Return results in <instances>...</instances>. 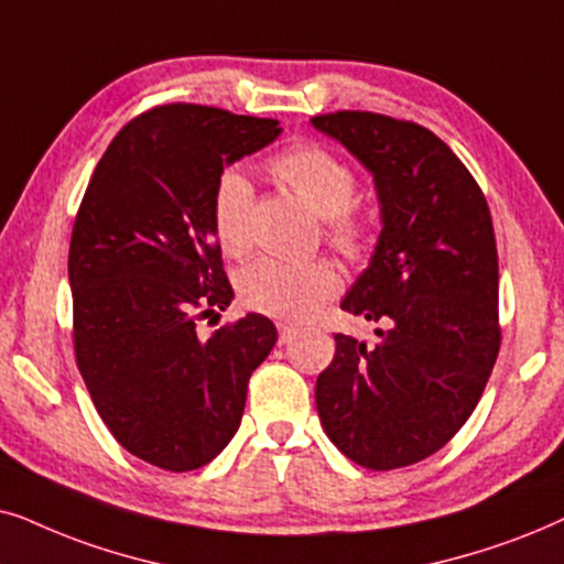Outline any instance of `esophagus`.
<instances>
[{
	"instance_id": "esophagus-1",
	"label": "esophagus",
	"mask_w": 564,
	"mask_h": 564,
	"mask_svg": "<svg viewBox=\"0 0 564 564\" xmlns=\"http://www.w3.org/2000/svg\"><path fill=\"white\" fill-rule=\"evenodd\" d=\"M294 337H296V327H291V325L278 327V340H281V343H291Z\"/></svg>"
}]
</instances>
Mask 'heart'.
<instances>
[{"label":"heart","mask_w":564,"mask_h":564,"mask_svg":"<svg viewBox=\"0 0 564 564\" xmlns=\"http://www.w3.org/2000/svg\"><path fill=\"white\" fill-rule=\"evenodd\" d=\"M270 172L325 219L327 239L343 254L364 258L371 250V221L352 206L358 180L348 162L319 144H296L270 162ZM252 204V183L242 172L229 170L216 180L214 229L224 252L245 254L250 247ZM337 291L340 275L325 260L260 258L239 275L242 302L254 312L283 322H304Z\"/></svg>","instance_id":"b5f03b06"}]
</instances>
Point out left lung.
Here are the masks:
<instances>
[{
  "label": "left lung",
  "instance_id": "8db88e82",
  "mask_svg": "<svg viewBox=\"0 0 564 564\" xmlns=\"http://www.w3.org/2000/svg\"><path fill=\"white\" fill-rule=\"evenodd\" d=\"M312 126L373 175L381 235L340 310L377 322L366 345L335 335L314 400L327 438L366 469H400L467 423L500 350L498 247L475 177L435 133L379 112Z\"/></svg>",
  "mask_w": 564,
  "mask_h": 564
}]
</instances>
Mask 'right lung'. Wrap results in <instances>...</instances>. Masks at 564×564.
<instances>
[{"label": "right lung", "instance_id": "1", "mask_svg": "<svg viewBox=\"0 0 564 564\" xmlns=\"http://www.w3.org/2000/svg\"><path fill=\"white\" fill-rule=\"evenodd\" d=\"M278 120L162 105L118 131L74 221V352L102 423L167 471L216 459L242 423L247 381L278 340L250 312L200 340L235 299L214 229L224 167L278 139Z\"/></svg>", "mask_w": 564, "mask_h": 564}]
</instances>
